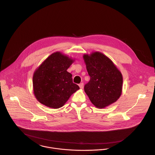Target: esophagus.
Returning a JSON list of instances; mask_svg holds the SVG:
<instances>
[{"mask_svg":"<svg viewBox=\"0 0 155 155\" xmlns=\"http://www.w3.org/2000/svg\"><path fill=\"white\" fill-rule=\"evenodd\" d=\"M79 86L80 88L81 89H82L84 88V84H83V83H81V84L79 85Z\"/></svg>","mask_w":155,"mask_h":155,"instance_id":"1","label":"esophagus"}]
</instances>
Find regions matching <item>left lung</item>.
Listing matches in <instances>:
<instances>
[{
    "label": "left lung",
    "instance_id": "left-lung-1",
    "mask_svg": "<svg viewBox=\"0 0 155 155\" xmlns=\"http://www.w3.org/2000/svg\"><path fill=\"white\" fill-rule=\"evenodd\" d=\"M83 58L90 76L84 90L91 103L96 107L103 109L116 102L122 92L121 72L101 52L84 54Z\"/></svg>",
    "mask_w": 155,
    "mask_h": 155
}]
</instances>
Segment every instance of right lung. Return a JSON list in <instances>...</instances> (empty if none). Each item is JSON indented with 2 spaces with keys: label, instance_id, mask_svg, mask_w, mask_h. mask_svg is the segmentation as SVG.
<instances>
[{
  "label": "right lung",
  "instance_id": "add662e5",
  "mask_svg": "<svg viewBox=\"0 0 155 155\" xmlns=\"http://www.w3.org/2000/svg\"><path fill=\"white\" fill-rule=\"evenodd\" d=\"M74 61L67 55L56 52L35 71L33 92L39 103L52 109H58L79 89L78 85L73 83L72 74L67 71Z\"/></svg>",
  "mask_w": 155,
  "mask_h": 155
}]
</instances>
